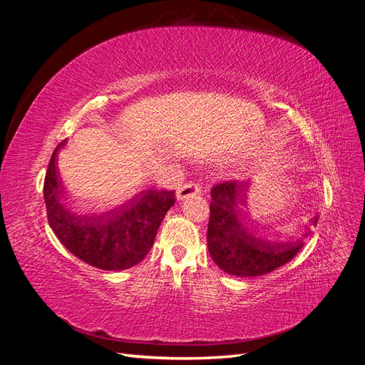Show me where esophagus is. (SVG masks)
Here are the masks:
<instances>
[{
    "mask_svg": "<svg viewBox=\"0 0 365 365\" xmlns=\"http://www.w3.org/2000/svg\"><path fill=\"white\" fill-rule=\"evenodd\" d=\"M200 193H201L200 185L195 184V182H187V184L181 185L180 189H178V192H176V200L184 201V200H187V197L196 196V195H200Z\"/></svg>",
    "mask_w": 365,
    "mask_h": 365,
    "instance_id": "obj_1",
    "label": "esophagus"
}]
</instances>
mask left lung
<instances>
[{
  "mask_svg": "<svg viewBox=\"0 0 365 365\" xmlns=\"http://www.w3.org/2000/svg\"><path fill=\"white\" fill-rule=\"evenodd\" d=\"M244 185L225 181L212 189L207 230L208 252L217 267L237 277H259L288 263L302 250V237H267L247 225ZM317 225L318 217L312 220ZM311 236V231L304 237Z\"/></svg>",
  "mask_w": 365,
  "mask_h": 365,
  "instance_id": "1",
  "label": "left lung"
}]
</instances>
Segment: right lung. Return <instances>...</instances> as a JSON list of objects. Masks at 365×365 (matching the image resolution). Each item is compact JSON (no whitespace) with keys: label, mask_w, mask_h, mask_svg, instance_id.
<instances>
[{"label":"right lung","mask_w":365,"mask_h":365,"mask_svg":"<svg viewBox=\"0 0 365 365\" xmlns=\"http://www.w3.org/2000/svg\"><path fill=\"white\" fill-rule=\"evenodd\" d=\"M63 143L54 149L43 181L54 235L76 257L98 269L135 267L150 251L165 213L175 204V193L146 189L113 205L77 210L63 200L58 180L56 155Z\"/></svg>","instance_id":"right-lung-1"}]
</instances>
